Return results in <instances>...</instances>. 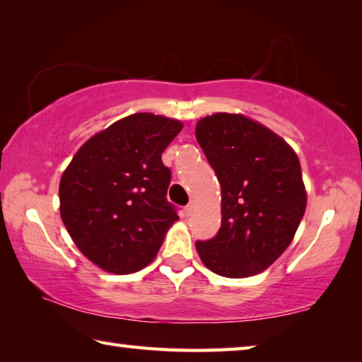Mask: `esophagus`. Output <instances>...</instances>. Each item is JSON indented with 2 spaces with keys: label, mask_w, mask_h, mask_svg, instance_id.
<instances>
[{
  "label": "esophagus",
  "mask_w": 362,
  "mask_h": 362,
  "mask_svg": "<svg viewBox=\"0 0 362 362\" xmlns=\"http://www.w3.org/2000/svg\"><path fill=\"white\" fill-rule=\"evenodd\" d=\"M183 211H185V216H187V217H188V216H192L193 211H194V204H193V203L187 204V206H185V209H183Z\"/></svg>",
  "instance_id": "esophagus-1"
}]
</instances>
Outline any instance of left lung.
<instances>
[{"instance_id":"obj_1","label":"left lung","mask_w":362,"mask_h":362,"mask_svg":"<svg viewBox=\"0 0 362 362\" xmlns=\"http://www.w3.org/2000/svg\"><path fill=\"white\" fill-rule=\"evenodd\" d=\"M196 140L222 189V225L196 241L211 272L247 278L267 269L293 240L306 207L300 161L268 127L243 115L199 119Z\"/></svg>"}]
</instances>
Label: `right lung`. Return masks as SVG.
I'll return each instance as SVG.
<instances>
[{"instance_id": "add662e5", "label": "right lung", "mask_w": 362, "mask_h": 362, "mask_svg": "<svg viewBox=\"0 0 362 362\" xmlns=\"http://www.w3.org/2000/svg\"><path fill=\"white\" fill-rule=\"evenodd\" d=\"M177 119L136 113L90 137L60 179V217L78 249L108 273L155 259L179 216L166 194L161 155L182 131Z\"/></svg>"}]
</instances>
